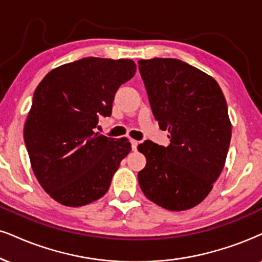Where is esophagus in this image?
Listing matches in <instances>:
<instances>
[{
	"instance_id": "1",
	"label": "esophagus",
	"mask_w": 262,
	"mask_h": 262,
	"mask_svg": "<svg viewBox=\"0 0 262 262\" xmlns=\"http://www.w3.org/2000/svg\"><path fill=\"white\" fill-rule=\"evenodd\" d=\"M131 147H132V150H136L137 147H138V141L136 140H131Z\"/></svg>"
}]
</instances>
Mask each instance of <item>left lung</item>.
Segmentation results:
<instances>
[{
  "label": "left lung",
  "instance_id": "left-lung-1",
  "mask_svg": "<svg viewBox=\"0 0 262 262\" xmlns=\"http://www.w3.org/2000/svg\"><path fill=\"white\" fill-rule=\"evenodd\" d=\"M154 118L169 132L170 144L146 141L147 159L138 182L148 199L182 211L206 198L225 166L232 125L219 83L208 74L173 58L138 60Z\"/></svg>",
  "mask_w": 262,
  "mask_h": 262
}]
</instances>
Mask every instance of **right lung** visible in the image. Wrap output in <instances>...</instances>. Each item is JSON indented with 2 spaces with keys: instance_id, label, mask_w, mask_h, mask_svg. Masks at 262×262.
Returning <instances> with one entry per match:
<instances>
[{
  "instance_id": "add662e5",
  "label": "right lung",
  "mask_w": 262,
  "mask_h": 262,
  "mask_svg": "<svg viewBox=\"0 0 262 262\" xmlns=\"http://www.w3.org/2000/svg\"><path fill=\"white\" fill-rule=\"evenodd\" d=\"M131 59L89 57L51 70L38 83L24 126L32 171L50 196L82 206L108 192L127 138H109L95 128L112 114L118 89L135 76Z\"/></svg>"
}]
</instances>
